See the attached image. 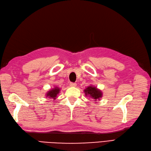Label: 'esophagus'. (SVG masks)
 <instances>
[{
	"instance_id": "obj_1",
	"label": "esophagus",
	"mask_w": 151,
	"mask_h": 151,
	"mask_svg": "<svg viewBox=\"0 0 151 151\" xmlns=\"http://www.w3.org/2000/svg\"><path fill=\"white\" fill-rule=\"evenodd\" d=\"M76 86H77L76 83H70V86H71V87H76Z\"/></svg>"
}]
</instances>
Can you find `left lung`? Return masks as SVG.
Segmentation results:
<instances>
[{"mask_svg": "<svg viewBox=\"0 0 151 151\" xmlns=\"http://www.w3.org/2000/svg\"><path fill=\"white\" fill-rule=\"evenodd\" d=\"M84 92L86 96H89L90 98H93L95 100H100V98H101L103 96V93L101 90L97 89L96 87H94L93 86H90L87 88H86L84 90Z\"/></svg>", "mask_w": 151, "mask_h": 151, "instance_id": "obj_1", "label": "left lung"}]
</instances>
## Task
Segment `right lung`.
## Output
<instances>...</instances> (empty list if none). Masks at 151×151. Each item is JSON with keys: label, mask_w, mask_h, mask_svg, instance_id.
Instances as JSON below:
<instances>
[{"label": "right lung", "mask_w": 151, "mask_h": 151, "mask_svg": "<svg viewBox=\"0 0 151 151\" xmlns=\"http://www.w3.org/2000/svg\"><path fill=\"white\" fill-rule=\"evenodd\" d=\"M60 88H58V87H55V88H54L53 89L48 91V93L46 94L47 97H48L51 99H55L57 98V96L59 93H60Z\"/></svg>", "instance_id": "1"}]
</instances>
